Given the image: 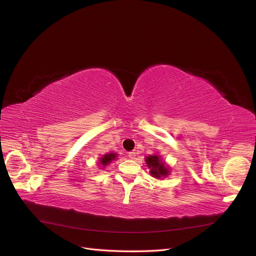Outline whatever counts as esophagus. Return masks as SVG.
<instances>
[{
  "label": "esophagus",
  "mask_w": 256,
  "mask_h": 256,
  "mask_svg": "<svg viewBox=\"0 0 256 256\" xmlns=\"http://www.w3.org/2000/svg\"><path fill=\"white\" fill-rule=\"evenodd\" d=\"M136 156H138V152H130L129 154H128V157L130 158V159H136Z\"/></svg>",
  "instance_id": "obj_1"
}]
</instances>
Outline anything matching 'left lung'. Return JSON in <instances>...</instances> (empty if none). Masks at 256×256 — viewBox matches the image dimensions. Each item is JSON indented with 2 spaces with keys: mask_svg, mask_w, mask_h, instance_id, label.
Listing matches in <instances>:
<instances>
[{
  "mask_svg": "<svg viewBox=\"0 0 256 256\" xmlns=\"http://www.w3.org/2000/svg\"><path fill=\"white\" fill-rule=\"evenodd\" d=\"M146 164L150 168V174L156 177L160 178L162 176H166L168 174V168L164 166V162H162L157 154L154 156H148L146 158Z\"/></svg>",
  "mask_w": 256,
  "mask_h": 256,
  "instance_id": "8db88e82",
  "label": "left lung"
}]
</instances>
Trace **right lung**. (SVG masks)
<instances>
[{"instance_id": "add662e5", "label": "right lung", "mask_w": 256, "mask_h": 256, "mask_svg": "<svg viewBox=\"0 0 256 256\" xmlns=\"http://www.w3.org/2000/svg\"><path fill=\"white\" fill-rule=\"evenodd\" d=\"M115 158H116V154H113V152L106 154H104V156L102 159H100L99 164H102V166H106L109 164L110 162H111L112 160H114Z\"/></svg>"}]
</instances>
